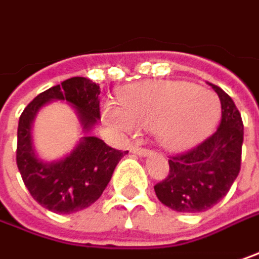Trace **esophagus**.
I'll use <instances>...</instances> for the list:
<instances>
[{
	"instance_id": "1",
	"label": "esophagus",
	"mask_w": 259,
	"mask_h": 259,
	"mask_svg": "<svg viewBox=\"0 0 259 259\" xmlns=\"http://www.w3.org/2000/svg\"><path fill=\"white\" fill-rule=\"evenodd\" d=\"M130 151L134 153V154H138V156H149L151 153L149 149H143V147H138V146H131Z\"/></svg>"
}]
</instances>
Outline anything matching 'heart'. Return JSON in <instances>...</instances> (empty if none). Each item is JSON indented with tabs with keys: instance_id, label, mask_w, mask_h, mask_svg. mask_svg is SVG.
Instances as JSON below:
<instances>
[{
	"instance_id": "1",
	"label": "heart",
	"mask_w": 259,
	"mask_h": 259,
	"mask_svg": "<svg viewBox=\"0 0 259 259\" xmlns=\"http://www.w3.org/2000/svg\"><path fill=\"white\" fill-rule=\"evenodd\" d=\"M121 105L105 103L103 116L116 130H154L163 147L182 150L208 136L220 118V103L210 90L188 81H147L122 90Z\"/></svg>"
}]
</instances>
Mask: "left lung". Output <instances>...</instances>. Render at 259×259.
<instances>
[{"label":"left lung","mask_w":259,"mask_h":259,"mask_svg":"<svg viewBox=\"0 0 259 259\" xmlns=\"http://www.w3.org/2000/svg\"><path fill=\"white\" fill-rule=\"evenodd\" d=\"M222 103V121L197 147L170 156L169 175L154 185L157 198L179 213H202L222 200L240 170L243 122L232 97L211 84Z\"/></svg>","instance_id":"left-lung-1"}]
</instances>
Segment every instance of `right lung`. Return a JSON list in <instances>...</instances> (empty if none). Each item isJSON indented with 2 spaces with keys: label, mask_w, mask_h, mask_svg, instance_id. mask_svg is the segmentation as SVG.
<instances>
[{
  "label": "right lung",
  "mask_w": 259,
  "mask_h": 259,
  "mask_svg": "<svg viewBox=\"0 0 259 259\" xmlns=\"http://www.w3.org/2000/svg\"><path fill=\"white\" fill-rule=\"evenodd\" d=\"M99 95V84L85 77H72L37 95L20 116L17 167L30 195L54 213H75L99 200L126 151L112 149L103 140L87 136L67 157L42 162L33 149V119L48 102L65 100L77 110L83 131L87 133L100 119Z\"/></svg>",
  "instance_id": "obj_1"
}]
</instances>
